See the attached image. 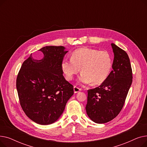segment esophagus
Here are the masks:
<instances>
[{"instance_id": "esophagus-1", "label": "esophagus", "mask_w": 147, "mask_h": 147, "mask_svg": "<svg viewBox=\"0 0 147 147\" xmlns=\"http://www.w3.org/2000/svg\"><path fill=\"white\" fill-rule=\"evenodd\" d=\"M80 90H82V89L80 88L77 87L76 86H74V93H78V92H79Z\"/></svg>"}]
</instances>
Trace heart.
Returning a JSON list of instances; mask_svg holds the SVG:
<instances>
[{
    "label": "heart",
    "instance_id": "heart-1",
    "mask_svg": "<svg viewBox=\"0 0 147 147\" xmlns=\"http://www.w3.org/2000/svg\"><path fill=\"white\" fill-rule=\"evenodd\" d=\"M113 65L111 56L106 51L83 48L75 50L71 59L64 58L61 62V69L67 80L82 72L79 82L82 84H99L109 76Z\"/></svg>",
    "mask_w": 147,
    "mask_h": 147
}]
</instances>
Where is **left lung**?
<instances>
[{
    "label": "left lung",
    "mask_w": 147,
    "mask_h": 147,
    "mask_svg": "<svg viewBox=\"0 0 147 147\" xmlns=\"http://www.w3.org/2000/svg\"><path fill=\"white\" fill-rule=\"evenodd\" d=\"M111 45L114 55L113 70L101 85L88 90L86 113L96 123L109 122L120 113L132 83L128 55L114 43Z\"/></svg>",
    "instance_id": "obj_1"
}]
</instances>
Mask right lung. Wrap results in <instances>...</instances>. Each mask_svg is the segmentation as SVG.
Instances as JSON below:
<instances>
[{"label":"right lung","mask_w":147,"mask_h":147,"mask_svg":"<svg viewBox=\"0 0 147 147\" xmlns=\"http://www.w3.org/2000/svg\"><path fill=\"white\" fill-rule=\"evenodd\" d=\"M64 46H48L39 49V60L32 54L24 61L17 78L20 105L27 116L36 123L50 125L63 114L74 88L61 69V62L68 51Z\"/></svg>","instance_id":"right-lung-1"}]
</instances>
